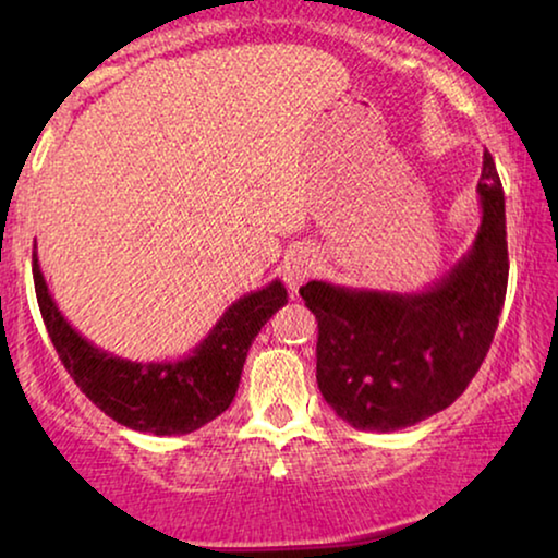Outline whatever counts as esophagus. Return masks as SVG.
<instances>
[{"mask_svg":"<svg viewBox=\"0 0 558 558\" xmlns=\"http://www.w3.org/2000/svg\"><path fill=\"white\" fill-rule=\"evenodd\" d=\"M315 269H317V256L312 254L310 248L294 251V254L289 256L287 264H284V281H287V287L296 294V289H300L304 281H307L312 274H315Z\"/></svg>","mask_w":558,"mask_h":558,"instance_id":"1","label":"esophagus"}]
</instances>
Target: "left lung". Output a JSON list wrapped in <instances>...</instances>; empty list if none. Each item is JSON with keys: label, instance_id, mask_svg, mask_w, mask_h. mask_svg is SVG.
Here are the masks:
<instances>
[{"label": "left lung", "instance_id": "1", "mask_svg": "<svg viewBox=\"0 0 558 558\" xmlns=\"http://www.w3.org/2000/svg\"><path fill=\"white\" fill-rule=\"evenodd\" d=\"M483 223L468 256L418 294L307 281L317 319V386L342 422L396 432L464 393L498 330L508 289L506 197L490 151L477 182Z\"/></svg>", "mask_w": 558, "mask_h": 558}]
</instances>
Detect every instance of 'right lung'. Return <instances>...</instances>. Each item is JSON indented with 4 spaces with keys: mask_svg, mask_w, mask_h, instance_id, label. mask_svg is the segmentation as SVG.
<instances>
[{
    "mask_svg": "<svg viewBox=\"0 0 558 558\" xmlns=\"http://www.w3.org/2000/svg\"><path fill=\"white\" fill-rule=\"evenodd\" d=\"M35 294L60 363L75 386L113 422L157 437L190 434L231 407L251 342L287 304L281 281L241 296L226 310L193 355L178 363H132L90 345L68 325L33 254Z\"/></svg>",
    "mask_w": 558,
    "mask_h": 558,
    "instance_id": "add662e5",
    "label": "right lung"
}]
</instances>
